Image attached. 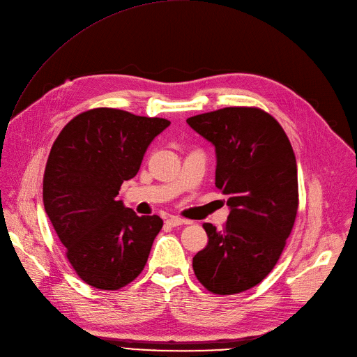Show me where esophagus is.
Returning <instances> with one entry per match:
<instances>
[{
    "label": "esophagus",
    "instance_id": "1",
    "mask_svg": "<svg viewBox=\"0 0 357 357\" xmlns=\"http://www.w3.org/2000/svg\"><path fill=\"white\" fill-rule=\"evenodd\" d=\"M165 224L168 225V227H178V225H182V224H186V221L182 220V218H179V217L172 215V217H169V218H166Z\"/></svg>",
    "mask_w": 357,
    "mask_h": 357
}]
</instances>
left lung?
<instances>
[{
  "label": "left lung",
  "instance_id": "8db88e82",
  "mask_svg": "<svg viewBox=\"0 0 357 357\" xmlns=\"http://www.w3.org/2000/svg\"><path fill=\"white\" fill-rule=\"evenodd\" d=\"M186 123L215 146V186L229 206L222 231L204 224L208 245L194 257L195 275L215 294L245 291L274 268L296 221L291 144L275 119L255 107H225Z\"/></svg>",
  "mask_w": 357,
  "mask_h": 357
}]
</instances>
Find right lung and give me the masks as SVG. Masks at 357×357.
<instances>
[{"instance_id": "obj_1", "label": "right lung", "mask_w": 357, "mask_h": 357, "mask_svg": "<svg viewBox=\"0 0 357 357\" xmlns=\"http://www.w3.org/2000/svg\"><path fill=\"white\" fill-rule=\"evenodd\" d=\"M169 125L160 117L99 107L71 119L54 142L43 181L45 213L71 267L91 287H125L146 264L163 221L137 217L116 197Z\"/></svg>"}]
</instances>
